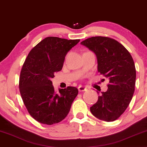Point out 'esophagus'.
I'll list each match as a JSON object with an SVG mask.
<instances>
[{
	"instance_id": "obj_1",
	"label": "esophagus",
	"mask_w": 147,
	"mask_h": 147,
	"mask_svg": "<svg viewBox=\"0 0 147 147\" xmlns=\"http://www.w3.org/2000/svg\"><path fill=\"white\" fill-rule=\"evenodd\" d=\"M78 89H79V91L80 92H81V91H87V88L83 87V86H81V85L79 86V87H78Z\"/></svg>"
}]
</instances>
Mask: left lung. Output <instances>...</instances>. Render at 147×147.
I'll list each match as a JSON object with an SVG mask.
<instances>
[{"mask_svg": "<svg viewBox=\"0 0 147 147\" xmlns=\"http://www.w3.org/2000/svg\"><path fill=\"white\" fill-rule=\"evenodd\" d=\"M81 44L95 53L98 72L109 80L107 91L101 92L90 110L99 120L113 122L124 112L132 100L136 83L134 60L123 45L107 37H91Z\"/></svg>", "mask_w": 147, "mask_h": 147, "instance_id": "1", "label": "left lung"}]
</instances>
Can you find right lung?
I'll list each match as a JSON object with an SVG mask.
<instances>
[{"mask_svg":"<svg viewBox=\"0 0 147 147\" xmlns=\"http://www.w3.org/2000/svg\"><path fill=\"white\" fill-rule=\"evenodd\" d=\"M80 40L48 37L29 52L19 78V91L29 114L38 122L52 125L61 122L69 112L79 93L68 87L54 91L51 79L62 70L68 51Z\"/></svg>","mask_w":147,"mask_h":147,"instance_id":"1","label":"right lung"}]
</instances>
